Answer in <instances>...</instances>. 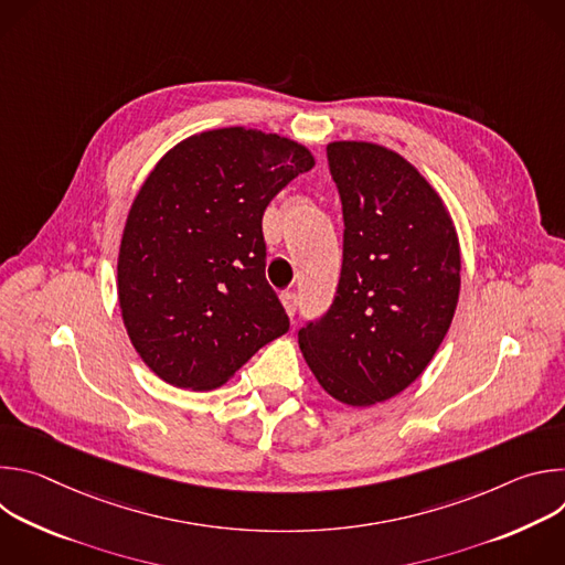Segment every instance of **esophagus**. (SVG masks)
I'll use <instances>...</instances> for the list:
<instances>
[{"instance_id": "obj_1", "label": "esophagus", "mask_w": 565, "mask_h": 565, "mask_svg": "<svg viewBox=\"0 0 565 565\" xmlns=\"http://www.w3.org/2000/svg\"><path fill=\"white\" fill-rule=\"evenodd\" d=\"M281 303L286 308V312L292 317L297 310V295L295 292H281Z\"/></svg>"}]
</instances>
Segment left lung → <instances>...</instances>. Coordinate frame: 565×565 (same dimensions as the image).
<instances>
[{
  "instance_id": "8db88e82",
  "label": "left lung",
  "mask_w": 565,
  "mask_h": 565,
  "mask_svg": "<svg viewBox=\"0 0 565 565\" xmlns=\"http://www.w3.org/2000/svg\"><path fill=\"white\" fill-rule=\"evenodd\" d=\"M344 214V259L324 317L299 349L329 395L371 407L405 391L445 340L460 292L454 221L429 181L393 149L327 147Z\"/></svg>"
}]
</instances>
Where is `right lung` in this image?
I'll return each instance as SVG.
<instances>
[{
    "label": "right lung",
    "mask_w": 565,
    "mask_h": 565,
    "mask_svg": "<svg viewBox=\"0 0 565 565\" xmlns=\"http://www.w3.org/2000/svg\"><path fill=\"white\" fill-rule=\"evenodd\" d=\"M312 153L246 127L194 134L138 190L118 253V301L142 362L168 384H225L290 321L266 281L262 218Z\"/></svg>",
    "instance_id": "1"
}]
</instances>
